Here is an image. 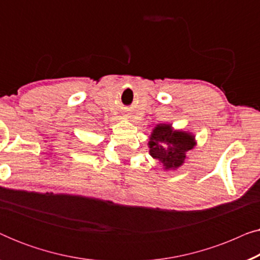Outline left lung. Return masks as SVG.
Returning <instances> with one entry per match:
<instances>
[{"label": "left lung", "mask_w": 260, "mask_h": 260, "mask_svg": "<svg viewBox=\"0 0 260 260\" xmlns=\"http://www.w3.org/2000/svg\"><path fill=\"white\" fill-rule=\"evenodd\" d=\"M197 145L195 136L189 131L175 130L172 124L161 123L149 136V154L163 166V170L179 169L187 161V154Z\"/></svg>", "instance_id": "left-lung-1"}]
</instances>
